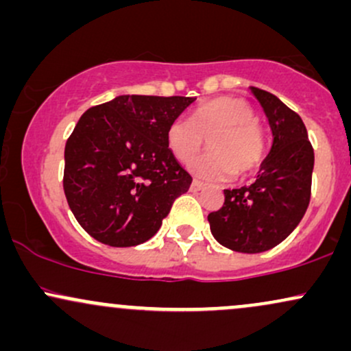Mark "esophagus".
Wrapping results in <instances>:
<instances>
[{
	"instance_id": "esophagus-1",
	"label": "esophagus",
	"mask_w": 351,
	"mask_h": 351,
	"mask_svg": "<svg viewBox=\"0 0 351 351\" xmlns=\"http://www.w3.org/2000/svg\"><path fill=\"white\" fill-rule=\"evenodd\" d=\"M204 186H206V184L201 183V181H198V180H193V183H191V186H189V189H191L193 193H196V191H201V189H203Z\"/></svg>"
}]
</instances>
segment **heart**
Wrapping results in <instances>:
<instances>
[{
	"label": "heart",
	"instance_id": "b5f03b06",
	"mask_svg": "<svg viewBox=\"0 0 351 351\" xmlns=\"http://www.w3.org/2000/svg\"><path fill=\"white\" fill-rule=\"evenodd\" d=\"M210 138L211 152L193 160L189 170L199 178L231 180L256 171L265 155V140L252 107L239 97H216L199 104L189 119H175L167 128V145L186 163Z\"/></svg>",
	"mask_w": 351,
	"mask_h": 351
}]
</instances>
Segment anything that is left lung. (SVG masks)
Returning a JSON list of instances; mask_svg holds the SVG:
<instances>
[{"label":"left lung","instance_id":"8db88e82","mask_svg":"<svg viewBox=\"0 0 351 351\" xmlns=\"http://www.w3.org/2000/svg\"><path fill=\"white\" fill-rule=\"evenodd\" d=\"M263 107L272 145L249 186L224 189V204L209 213L215 239L236 252L257 254L280 244L308 208L313 148L295 112L263 88L249 87Z\"/></svg>","mask_w":351,"mask_h":351}]
</instances>
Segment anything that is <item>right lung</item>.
<instances>
[{
	"label": "right lung",
	"instance_id": "1",
	"mask_svg": "<svg viewBox=\"0 0 351 351\" xmlns=\"http://www.w3.org/2000/svg\"><path fill=\"white\" fill-rule=\"evenodd\" d=\"M195 100L119 95L80 117L64 150V193L99 243H145L188 191L191 176L168 148L167 128Z\"/></svg>",
	"mask_w": 351,
	"mask_h": 351
}]
</instances>
